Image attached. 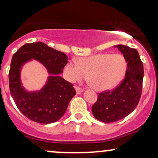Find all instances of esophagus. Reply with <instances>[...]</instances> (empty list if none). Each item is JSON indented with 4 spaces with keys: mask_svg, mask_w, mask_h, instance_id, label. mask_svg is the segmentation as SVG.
Segmentation results:
<instances>
[{
    "mask_svg": "<svg viewBox=\"0 0 158 158\" xmlns=\"http://www.w3.org/2000/svg\"><path fill=\"white\" fill-rule=\"evenodd\" d=\"M74 89H75V90H76V93H77V94H78V95L84 92V89L78 87V86H74Z\"/></svg>",
    "mask_w": 158,
    "mask_h": 158,
    "instance_id": "esophagus-1",
    "label": "esophagus"
}]
</instances>
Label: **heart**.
<instances>
[{
    "label": "heart",
    "instance_id": "1",
    "mask_svg": "<svg viewBox=\"0 0 158 158\" xmlns=\"http://www.w3.org/2000/svg\"><path fill=\"white\" fill-rule=\"evenodd\" d=\"M127 61L120 54H99L70 60L64 67V75L69 82L81 81L88 75L91 86L98 91L114 88L123 79Z\"/></svg>",
    "mask_w": 158,
    "mask_h": 158
}]
</instances>
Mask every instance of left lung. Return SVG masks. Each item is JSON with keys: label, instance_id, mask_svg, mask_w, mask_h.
Instances as JSON below:
<instances>
[{"label": "left lung", "instance_id": "obj_1", "mask_svg": "<svg viewBox=\"0 0 158 158\" xmlns=\"http://www.w3.org/2000/svg\"><path fill=\"white\" fill-rule=\"evenodd\" d=\"M113 47L125 56L127 71L119 86L112 91L98 94V100L92 107L95 118L106 123L126 117L135 109L141 97L144 76L143 63L136 49L123 45Z\"/></svg>", "mask_w": 158, "mask_h": 158}]
</instances>
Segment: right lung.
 <instances>
[{"mask_svg": "<svg viewBox=\"0 0 158 158\" xmlns=\"http://www.w3.org/2000/svg\"><path fill=\"white\" fill-rule=\"evenodd\" d=\"M35 59L44 65L49 74L47 81L39 90L30 91L23 86L20 74L23 66ZM64 53L41 42L24 45L12 56L9 84L15 104L26 117L41 124H50L65 114L76 91L73 84L60 74L68 63Z\"/></svg>", "mask_w": 158, "mask_h": 158, "instance_id": "1", "label": "right lung"}]
</instances>
